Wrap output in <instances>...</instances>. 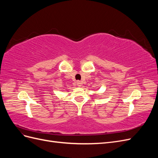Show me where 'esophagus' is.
Returning a JSON list of instances; mask_svg holds the SVG:
<instances>
[{"label": "esophagus", "instance_id": "34e87169", "mask_svg": "<svg viewBox=\"0 0 158 158\" xmlns=\"http://www.w3.org/2000/svg\"><path fill=\"white\" fill-rule=\"evenodd\" d=\"M82 82H80V81H77V82H76V84H77V85L78 87H80L81 85H82Z\"/></svg>", "mask_w": 158, "mask_h": 158}]
</instances>
